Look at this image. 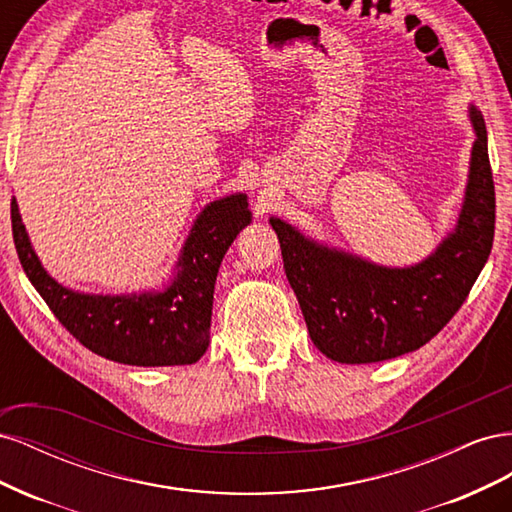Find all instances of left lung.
<instances>
[{"label":"left lung","mask_w":512,"mask_h":512,"mask_svg":"<svg viewBox=\"0 0 512 512\" xmlns=\"http://www.w3.org/2000/svg\"><path fill=\"white\" fill-rule=\"evenodd\" d=\"M468 113L476 138L457 224L416 265L384 267L269 218L309 337L331 361L378 363L425 346L483 271L493 245L495 192L485 119L474 104Z\"/></svg>","instance_id":"left-lung-1"}]
</instances>
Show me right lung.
I'll return each mask as SVG.
<instances>
[{
  "label": "right lung",
  "instance_id": "obj_1",
  "mask_svg": "<svg viewBox=\"0 0 512 512\" xmlns=\"http://www.w3.org/2000/svg\"><path fill=\"white\" fill-rule=\"evenodd\" d=\"M10 213L23 271L55 318L91 352L136 367L192 365L207 352L215 277L232 241L252 222L245 194L213 200L196 215L173 275L160 290L89 294L46 273L14 196Z\"/></svg>",
  "mask_w": 512,
  "mask_h": 512
}]
</instances>
